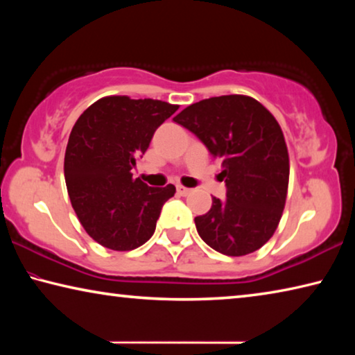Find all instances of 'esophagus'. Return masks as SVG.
<instances>
[{"instance_id": "34e87169", "label": "esophagus", "mask_w": 355, "mask_h": 355, "mask_svg": "<svg viewBox=\"0 0 355 355\" xmlns=\"http://www.w3.org/2000/svg\"><path fill=\"white\" fill-rule=\"evenodd\" d=\"M177 192H178L180 196H189L191 192H192V189H189V188H184V186L178 184V186H177Z\"/></svg>"}]
</instances>
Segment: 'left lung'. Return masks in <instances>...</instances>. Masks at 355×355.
I'll return each mask as SVG.
<instances>
[{
    "mask_svg": "<svg viewBox=\"0 0 355 355\" xmlns=\"http://www.w3.org/2000/svg\"><path fill=\"white\" fill-rule=\"evenodd\" d=\"M222 163L227 199L213 197L196 227L209 248L228 257L252 254L266 244L285 208L290 158L277 120L248 95H220L173 117Z\"/></svg>",
    "mask_w": 355,
    "mask_h": 355,
    "instance_id": "obj_1",
    "label": "left lung"
}]
</instances>
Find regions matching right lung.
<instances>
[{"instance_id": "right-lung-1", "label": "right lung", "mask_w": 355, "mask_h": 355, "mask_svg": "<svg viewBox=\"0 0 355 355\" xmlns=\"http://www.w3.org/2000/svg\"><path fill=\"white\" fill-rule=\"evenodd\" d=\"M178 110L161 100L111 95L95 101L71 128L64 158L69 197L84 230L111 250H133L152 238L175 186L150 188L133 178L136 159Z\"/></svg>"}]
</instances>
